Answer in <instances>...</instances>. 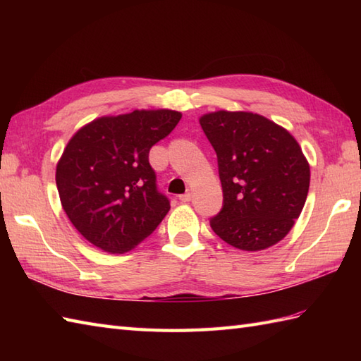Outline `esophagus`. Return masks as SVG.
<instances>
[{"instance_id":"obj_1","label":"esophagus","mask_w":361,"mask_h":361,"mask_svg":"<svg viewBox=\"0 0 361 361\" xmlns=\"http://www.w3.org/2000/svg\"><path fill=\"white\" fill-rule=\"evenodd\" d=\"M190 198H192V192H190V190H188L186 194L180 195V200H181L183 203H188V202H190Z\"/></svg>"}]
</instances>
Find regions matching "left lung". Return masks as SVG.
<instances>
[{"instance_id": "obj_1", "label": "left lung", "mask_w": 361, "mask_h": 361, "mask_svg": "<svg viewBox=\"0 0 361 361\" xmlns=\"http://www.w3.org/2000/svg\"><path fill=\"white\" fill-rule=\"evenodd\" d=\"M219 159L224 208L211 220L221 240L242 251L273 247L301 216L310 166L287 128L252 111L200 116Z\"/></svg>"}]
</instances>
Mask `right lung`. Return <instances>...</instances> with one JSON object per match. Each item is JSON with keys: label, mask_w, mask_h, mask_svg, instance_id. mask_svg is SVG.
<instances>
[{"label": "right lung", "mask_w": 361, "mask_h": 361, "mask_svg": "<svg viewBox=\"0 0 361 361\" xmlns=\"http://www.w3.org/2000/svg\"><path fill=\"white\" fill-rule=\"evenodd\" d=\"M181 113L135 110L80 127L57 161L60 203L73 226L99 250L124 255L149 237L171 209L149 164L153 144Z\"/></svg>", "instance_id": "obj_1"}]
</instances>
